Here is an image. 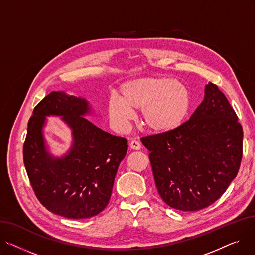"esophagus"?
<instances>
[{
    "instance_id": "esophagus-1",
    "label": "esophagus",
    "mask_w": 255,
    "mask_h": 255,
    "mask_svg": "<svg viewBox=\"0 0 255 255\" xmlns=\"http://www.w3.org/2000/svg\"><path fill=\"white\" fill-rule=\"evenodd\" d=\"M129 146H130V149H132V150H140V148H141L140 143L137 140H132L130 142Z\"/></svg>"
}]
</instances>
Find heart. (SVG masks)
Returning <instances> with one entry per match:
<instances>
[{"label": "heart", "mask_w": 255, "mask_h": 255, "mask_svg": "<svg viewBox=\"0 0 255 255\" xmlns=\"http://www.w3.org/2000/svg\"><path fill=\"white\" fill-rule=\"evenodd\" d=\"M121 99L112 97L107 110L119 130H125L140 111L142 122L155 133H167L179 128L188 117L191 107L189 89L177 80L165 77H141L124 84Z\"/></svg>", "instance_id": "heart-1"}]
</instances>
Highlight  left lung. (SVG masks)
I'll return each mask as SVG.
<instances>
[{
    "mask_svg": "<svg viewBox=\"0 0 255 255\" xmlns=\"http://www.w3.org/2000/svg\"><path fill=\"white\" fill-rule=\"evenodd\" d=\"M141 142L150 152L163 202L193 212L215 203L236 178L243 155V129L224 94L209 83L203 102L188 121L171 132L142 137Z\"/></svg>",
    "mask_w": 255,
    "mask_h": 255,
    "instance_id": "8db88e82",
    "label": "left lung"
}]
</instances>
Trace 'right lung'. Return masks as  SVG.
<instances>
[{
  "mask_svg": "<svg viewBox=\"0 0 255 255\" xmlns=\"http://www.w3.org/2000/svg\"><path fill=\"white\" fill-rule=\"evenodd\" d=\"M86 99L51 92L34 109L23 143V163L32 188L48 211L69 219L97 215L110 202L127 139L110 134L83 116ZM46 115H61L73 131L72 149L60 158L46 150L42 129Z\"/></svg>",
  "mask_w": 255,
  "mask_h": 255,
  "instance_id": "right-lung-1",
  "label": "right lung"
}]
</instances>
